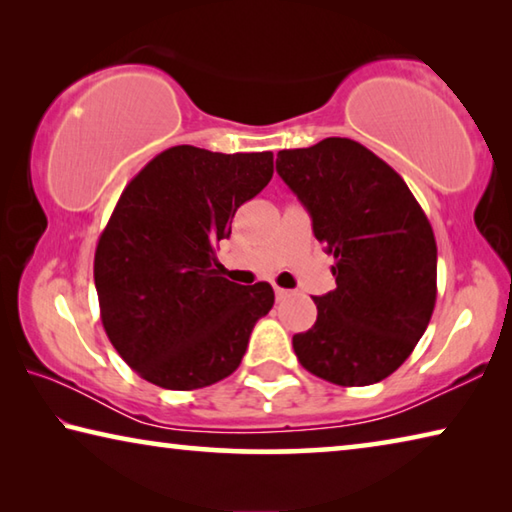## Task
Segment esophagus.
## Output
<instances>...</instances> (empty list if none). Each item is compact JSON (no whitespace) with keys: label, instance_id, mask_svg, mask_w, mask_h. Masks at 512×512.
<instances>
[{"label":"esophagus","instance_id":"1","mask_svg":"<svg viewBox=\"0 0 512 512\" xmlns=\"http://www.w3.org/2000/svg\"><path fill=\"white\" fill-rule=\"evenodd\" d=\"M289 296H291V291H287V289H282V287H275V298H277V300H280V302H282V300H287Z\"/></svg>","mask_w":512,"mask_h":512}]
</instances>
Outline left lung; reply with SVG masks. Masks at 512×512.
Instances as JSON below:
<instances>
[{"label":"left lung","instance_id":"obj_1","mask_svg":"<svg viewBox=\"0 0 512 512\" xmlns=\"http://www.w3.org/2000/svg\"><path fill=\"white\" fill-rule=\"evenodd\" d=\"M277 173L311 214L336 264L316 323L293 336L309 370L368 386L409 359L436 307V237L400 173L348 137L277 153Z\"/></svg>","mask_w":512,"mask_h":512}]
</instances>
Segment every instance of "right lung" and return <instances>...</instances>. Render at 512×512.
Here are the masks:
<instances>
[{
    "label": "right lung",
    "mask_w": 512,
    "mask_h": 512,
    "mask_svg": "<svg viewBox=\"0 0 512 512\" xmlns=\"http://www.w3.org/2000/svg\"><path fill=\"white\" fill-rule=\"evenodd\" d=\"M273 178V153L162 151L121 192L94 253L101 323L119 357L169 391L239 368L273 287L223 277L214 248Z\"/></svg>",
    "instance_id": "obj_1"
}]
</instances>
